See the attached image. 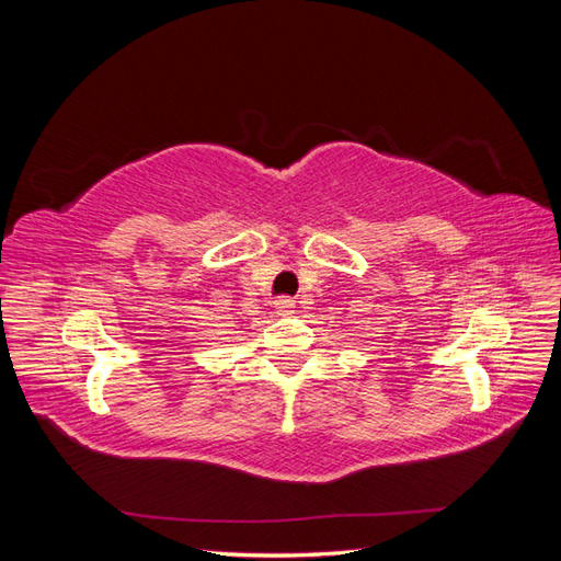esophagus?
Here are the masks:
<instances>
[{
    "label": "esophagus",
    "instance_id": "obj_1",
    "mask_svg": "<svg viewBox=\"0 0 561 561\" xmlns=\"http://www.w3.org/2000/svg\"><path fill=\"white\" fill-rule=\"evenodd\" d=\"M276 309H278V313H293V309H295V299H290V297H280V299H276Z\"/></svg>",
    "mask_w": 561,
    "mask_h": 561
}]
</instances>
